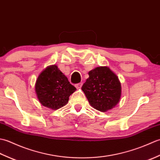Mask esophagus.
I'll return each instance as SVG.
<instances>
[{"label":"esophagus","instance_id":"obj_1","mask_svg":"<svg viewBox=\"0 0 160 160\" xmlns=\"http://www.w3.org/2000/svg\"><path fill=\"white\" fill-rule=\"evenodd\" d=\"M82 86V82H80V83H78L76 84H75V87H76L77 89H80L81 87Z\"/></svg>","mask_w":160,"mask_h":160}]
</instances>
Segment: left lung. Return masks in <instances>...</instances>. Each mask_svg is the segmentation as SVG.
I'll return each instance as SVG.
<instances>
[{
  "instance_id": "8db88e82",
  "label": "left lung",
  "mask_w": 160,
  "mask_h": 160,
  "mask_svg": "<svg viewBox=\"0 0 160 160\" xmlns=\"http://www.w3.org/2000/svg\"><path fill=\"white\" fill-rule=\"evenodd\" d=\"M82 90L91 107L102 112L115 107L120 100L121 83L108 67H98L89 72Z\"/></svg>"
}]
</instances>
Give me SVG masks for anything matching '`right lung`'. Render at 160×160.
<instances>
[{
  "mask_svg": "<svg viewBox=\"0 0 160 160\" xmlns=\"http://www.w3.org/2000/svg\"><path fill=\"white\" fill-rule=\"evenodd\" d=\"M76 90L56 64L44 69L35 84V91L40 104L53 110L65 106Z\"/></svg>",
  "mask_w": 160,
  "mask_h": 160,
  "instance_id": "add662e5",
  "label": "right lung"
}]
</instances>
